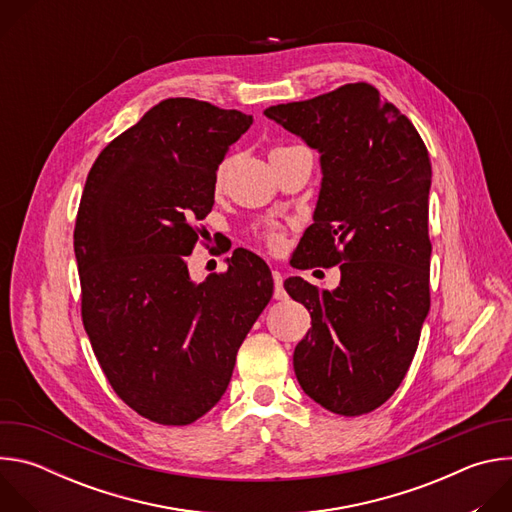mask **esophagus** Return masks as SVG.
I'll return each instance as SVG.
<instances>
[{
  "label": "esophagus",
  "mask_w": 512,
  "mask_h": 512,
  "mask_svg": "<svg viewBox=\"0 0 512 512\" xmlns=\"http://www.w3.org/2000/svg\"><path fill=\"white\" fill-rule=\"evenodd\" d=\"M273 298L283 300L285 298V289H283V275L279 271H273Z\"/></svg>",
  "instance_id": "1"
}]
</instances>
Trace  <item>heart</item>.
<instances>
[{
	"mask_svg": "<svg viewBox=\"0 0 512 512\" xmlns=\"http://www.w3.org/2000/svg\"><path fill=\"white\" fill-rule=\"evenodd\" d=\"M225 172H227V162L218 168V174H216V184H221L223 178H225ZM257 237L271 249V251H279L283 247V231L277 227V225H265L263 229H259Z\"/></svg>",
	"mask_w": 512,
	"mask_h": 512,
	"instance_id": "b5f03b06",
	"label": "heart"
}]
</instances>
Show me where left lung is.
<instances>
[{"label":"left lung","mask_w":512,"mask_h":512,"mask_svg":"<svg viewBox=\"0 0 512 512\" xmlns=\"http://www.w3.org/2000/svg\"><path fill=\"white\" fill-rule=\"evenodd\" d=\"M265 115L320 152L322 188L294 255L340 265V285L283 287L312 316L294 371L324 409L356 417L405 379L429 312L431 162L413 123L369 83H350Z\"/></svg>","instance_id":"left-lung-1"}]
</instances>
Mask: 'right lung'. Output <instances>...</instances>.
I'll return each mask as SVG.
<instances>
[{
    "label": "right lung",
    "instance_id": "obj_1",
    "mask_svg": "<svg viewBox=\"0 0 512 512\" xmlns=\"http://www.w3.org/2000/svg\"><path fill=\"white\" fill-rule=\"evenodd\" d=\"M251 123L237 109L166 99L87 176L75 225L83 324L113 391L154 423L188 425L218 403L273 294L267 263L251 251L235 249L229 269L202 283L186 261L218 164Z\"/></svg>",
    "mask_w": 512,
    "mask_h": 512
}]
</instances>
